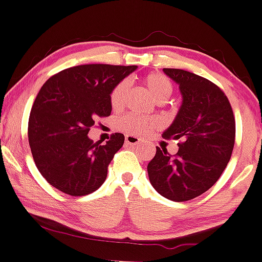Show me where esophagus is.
<instances>
[{
	"label": "esophagus",
	"instance_id": "obj_1",
	"mask_svg": "<svg viewBox=\"0 0 262 262\" xmlns=\"http://www.w3.org/2000/svg\"><path fill=\"white\" fill-rule=\"evenodd\" d=\"M141 142H142L141 138L133 136V134H128V136H125V144H128V146H139Z\"/></svg>",
	"mask_w": 262,
	"mask_h": 262
}]
</instances>
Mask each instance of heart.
<instances>
[{
  "mask_svg": "<svg viewBox=\"0 0 262 262\" xmlns=\"http://www.w3.org/2000/svg\"><path fill=\"white\" fill-rule=\"evenodd\" d=\"M144 87L150 96L157 102H163L172 95L173 84L170 78L161 73H150L144 77ZM129 99V82L121 80L115 84L110 92V104L113 109L120 110L126 105ZM157 120L141 115H126L120 120V126L124 130L134 134H147L156 128Z\"/></svg>",
  "mask_w": 262,
  "mask_h": 262,
  "instance_id": "b5f03b06",
  "label": "heart"
}]
</instances>
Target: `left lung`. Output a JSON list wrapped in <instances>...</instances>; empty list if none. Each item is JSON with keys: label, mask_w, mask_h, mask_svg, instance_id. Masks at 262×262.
<instances>
[{"label": "left lung", "mask_w": 262, "mask_h": 262, "mask_svg": "<svg viewBox=\"0 0 262 262\" xmlns=\"http://www.w3.org/2000/svg\"><path fill=\"white\" fill-rule=\"evenodd\" d=\"M163 72L179 84L182 104L162 137L181 142L173 156L156 147L147 171L158 194L186 202L204 194L221 178L234 147L236 121L228 99L213 82L176 68Z\"/></svg>", "instance_id": "1"}]
</instances>
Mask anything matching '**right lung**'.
Segmentation results:
<instances>
[{
	"instance_id": "1",
	"label": "right lung",
	"mask_w": 262,
	"mask_h": 262,
	"mask_svg": "<svg viewBox=\"0 0 262 262\" xmlns=\"http://www.w3.org/2000/svg\"><path fill=\"white\" fill-rule=\"evenodd\" d=\"M137 66L82 64L52 76L39 91L28 137L34 162L52 186L71 196L96 191L124 143L115 133L101 146L89 138L96 118L112 114L110 92Z\"/></svg>"
}]
</instances>
